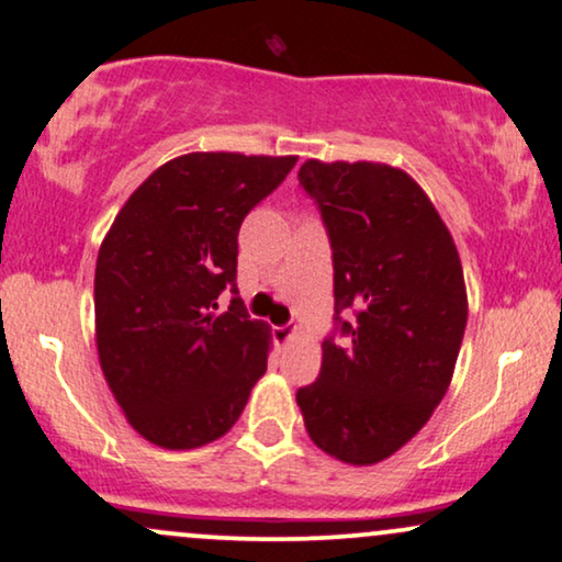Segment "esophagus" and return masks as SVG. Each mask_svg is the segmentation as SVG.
Instances as JSON below:
<instances>
[{"label": "esophagus", "instance_id": "esophagus-1", "mask_svg": "<svg viewBox=\"0 0 562 562\" xmlns=\"http://www.w3.org/2000/svg\"><path fill=\"white\" fill-rule=\"evenodd\" d=\"M297 334V326L295 324H282V326H274V339L280 345H288L290 339H293Z\"/></svg>", "mask_w": 562, "mask_h": 562}]
</instances>
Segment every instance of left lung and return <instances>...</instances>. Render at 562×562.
Segmentation results:
<instances>
[{
    "label": "left lung",
    "instance_id": "1",
    "mask_svg": "<svg viewBox=\"0 0 562 562\" xmlns=\"http://www.w3.org/2000/svg\"><path fill=\"white\" fill-rule=\"evenodd\" d=\"M297 181L329 236L334 329L318 379L295 400L318 449L375 464L428 423L451 383L467 326L459 251L400 168L305 160Z\"/></svg>",
    "mask_w": 562,
    "mask_h": 562
}]
</instances>
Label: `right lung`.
<instances>
[{"label":"right lung","mask_w":562,"mask_h":562,"mask_svg":"<svg viewBox=\"0 0 562 562\" xmlns=\"http://www.w3.org/2000/svg\"><path fill=\"white\" fill-rule=\"evenodd\" d=\"M297 158L191 153L113 220L95 265V339L132 428L162 449L225 436L267 371L269 326L238 295V231ZM231 289L228 312L216 297Z\"/></svg>","instance_id":"add662e5"}]
</instances>
